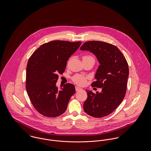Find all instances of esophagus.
<instances>
[{"label":"esophagus","mask_w":151,"mask_h":151,"mask_svg":"<svg viewBox=\"0 0 151 151\" xmlns=\"http://www.w3.org/2000/svg\"><path fill=\"white\" fill-rule=\"evenodd\" d=\"M75 89H76V91H80V90H81L82 89L81 88H80V87H79L76 86V87H75Z\"/></svg>","instance_id":"1"}]
</instances>
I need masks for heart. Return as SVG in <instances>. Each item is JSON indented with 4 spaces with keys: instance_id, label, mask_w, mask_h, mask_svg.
<instances>
[{
    "instance_id": "obj_1",
    "label": "heart",
    "mask_w": 151,
    "mask_h": 151,
    "mask_svg": "<svg viewBox=\"0 0 151 151\" xmlns=\"http://www.w3.org/2000/svg\"><path fill=\"white\" fill-rule=\"evenodd\" d=\"M89 57H91L90 56H84L83 57V58H89ZM87 79V77L84 76L83 75H76L75 76H74L72 78V80L77 84L80 85V86H83L84 85L86 82V80Z\"/></svg>"
}]
</instances>
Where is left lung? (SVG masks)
<instances>
[{"label": "left lung", "instance_id": "left-lung-1", "mask_svg": "<svg viewBox=\"0 0 151 151\" xmlns=\"http://www.w3.org/2000/svg\"><path fill=\"white\" fill-rule=\"evenodd\" d=\"M80 50L89 51L97 58L100 65L95 76L96 81L91 85L102 89L96 93L86 90L87 99L83 104L84 110L94 117L108 115L124 99L129 75L127 62L117 47L106 42L88 41Z\"/></svg>", "mask_w": 151, "mask_h": 151}]
</instances>
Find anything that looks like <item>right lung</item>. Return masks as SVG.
Instances as JSON below:
<instances>
[{"label":"right lung","mask_w":151,"mask_h":151,"mask_svg":"<svg viewBox=\"0 0 151 151\" xmlns=\"http://www.w3.org/2000/svg\"><path fill=\"white\" fill-rule=\"evenodd\" d=\"M81 42L54 40L42 45L27 63L26 90L37 111L42 115L55 117L63 114L71 96L75 93L74 85L56 86L58 74H62L67 62L79 48Z\"/></svg>","instance_id":"right-lung-1"}]
</instances>
